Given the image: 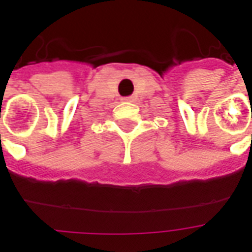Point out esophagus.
Masks as SVG:
<instances>
[{
	"mask_svg": "<svg viewBox=\"0 0 252 252\" xmlns=\"http://www.w3.org/2000/svg\"><path fill=\"white\" fill-rule=\"evenodd\" d=\"M123 100H126V102H128V100H130V98H123Z\"/></svg>",
	"mask_w": 252,
	"mask_h": 252,
	"instance_id": "obj_1",
	"label": "esophagus"
}]
</instances>
